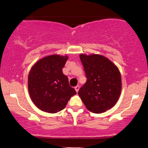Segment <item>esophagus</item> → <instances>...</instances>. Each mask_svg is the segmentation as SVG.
<instances>
[{"instance_id": "34e87169", "label": "esophagus", "mask_w": 148, "mask_h": 148, "mask_svg": "<svg viewBox=\"0 0 148 148\" xmlns=\"http://www.w3.org/2000/svg\"><path fill=\"white\" fill-rule=\"evenodd\" d=\"M74 88H75L76 91V92H78V90H79V88H80V86H79V85L76 86L75 87H74Z\"/></svg>"}]
</instances>
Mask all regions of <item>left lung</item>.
I'll use <instances>...</instances> for the list:
<instances>
[{
    "mask_svg": "<svg viewBox=\"0 0 148 148\" xmlns=\"http://www.w3.org/2000/svg\"><path fill=\"white\" fill-rule=\"evenodd\" d=\"M86 81L78 94L86 108L99 114L113 107L121 92V76L116 66L100 55L80 54Z\"/></svg>",
    "mask_w": 148,
    "mask_h": 148,
    "instance_id": "1",
    "label": "left lung"
}]
</instances>
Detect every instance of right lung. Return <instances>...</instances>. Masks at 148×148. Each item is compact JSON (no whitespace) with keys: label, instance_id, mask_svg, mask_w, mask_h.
Wrapping results in <instances>:
<instances>
[{"label":"right lung","instance_id":"obj_1","mask_svg":"<svg viewBox=\"0 0 148 148\" xmlns=\"http://www.w3.org/2000/svg\"><path fill=\"white\" fill-rule=\"evenodd\" d=\"M68 57L58 55L45 57L36 62L28 75V90L37 108L49 113L64 109L70 97L76 94L63 74Z\"/></svg>","mask_w":148,"mask_h":148}]
</instances>
